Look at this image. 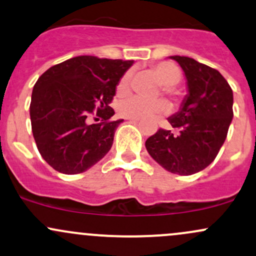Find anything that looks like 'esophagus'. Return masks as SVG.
I'll return each mask as SVG.
<instances>
[{
	"label": "esophagus",
	"instance_id": "1",
	"mask_svg": "<svg viewBox=\"0 0 256 256\" xmlns=\"http://www.w3.org/2000/svg\"><path fill=\"white\" fill-rule=\"evenodd\" d=\"M128 122H140V118H128Z\"/></svg>",
	"mask_w": 256,
	"mask_h": 256
}]
</instances>
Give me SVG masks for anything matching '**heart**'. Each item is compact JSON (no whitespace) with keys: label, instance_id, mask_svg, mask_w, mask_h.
Returning a JSON list of instances; mask_svg holds the SVG:
<instances>
[{"label":"heart","instance_id":"b5f03b06","mask_svg":"<svg viewBox=\"0 0 256 256\" xmlns=\"http://www.w3.org/2000/svg\"><path fill=\"white\" fill-rule=\"evenodd\" d=\"M156 78L162 84V92L170 100H176L178 92L175 85L181 80V70L172 62H160L152 68ZM134 72L128 70L122 74L116 84V94L126 96L131 91V80ZM116 110L124 118H143L150 114H162L168 112V104L162 100H147L143 98L131 96L118 102Z\"/></svg>","mask_w":256,"mask_h":256}]
</instances>
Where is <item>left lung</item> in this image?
<instances>
[{"instance_id": "8db88e82", "label": "left lung", "mask_w": 256, "mask_h": 256, "mask_svg": "<svg viewBox=\"0 0 256 256\" xmlns=\"http://www.w3.org/2000/svg\"><path fill=\"white\" fill-rule=\"evenodd\" d=\"M171 58L184 69L188 94L168 119L176 132L159 128L146 148L170 172L192 175L212 164L222 147L233 118V92L216 69L184 56Z\"/></svg>"}]
</instances>
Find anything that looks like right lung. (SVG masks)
<instances>
[{
    "label": "right lung",
    "instance_id": "add662e5",
    "mask_svg": "<svg viewBox=\"0 0 256 256\" xmlns=\"http://www.w3.org/2000/svg\"><path fill=\"white\" fill-rule=\"evenodd\" d=\"M132 60L78 56L50 66L36 81L30 103L32 130L41 156L56 171L75 175L112 148L122 122L109 106L119 78ZM101 119L90 122L89 118Z\"/></svg>",
    "mask_w": 256,
    "mask_h": 256
}]
</instances>
